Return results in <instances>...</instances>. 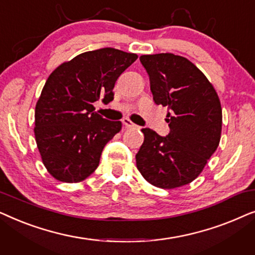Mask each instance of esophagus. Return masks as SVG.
<instances>
[{
  "mask_svg": "<svg viewBox=\"0 0 255 255\" xmlns=\"http://www.w3.org/2000/svg\"><path fill=\"white\" fill-rule=\"evenodd\" d=\"M122 123H123V125L127 128H138L137 125H135L134 123H132V122L128 120V118H123L122 120Z\"/></svg>",
  "mask_w": 255,
  "mask_h": 255,
  "instance_id": "1",
  "label": "esophagus"
}]
</instances>
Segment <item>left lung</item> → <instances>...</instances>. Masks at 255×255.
Returning <instances> with one entry per match:
<instances>
[{
	"label": "left lung",
	"instance_id": "1",
	"mask_svg": "<svg viewBox=\"0 0 255 255\" xmlns=\"http://www.w3.org/2000/svg\"><path fill=\"white\" fill-rule=\"evenodd\" d=\"M155 104L167 107L169 133L142 128L144 142L135 154L144 179L162 189L196 179L219 145L221 101L214 86L188 59L173 53L141 55Z\"/></svg>",
	"mask_w": 255,
	"mask_h": 255
}]
</instances>
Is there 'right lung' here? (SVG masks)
<instances>
[{
	"mask_svg": "<svg viewBox=\"0 0 255 255\" xmlns=\"http://www.w3.org/2000/svg\"><path fill=\"white\" fill-rule=\"evenodd\" d=\"M134 53L106 47L66 61L48 76L34 110V137L47 172L61 182L87 179L107 142L122 128L95 113L94 102L114 100L118 76L137 60Z\"/></svg>",
	"mask_w": 255,
	"mask_h": 255,
	"instance_id": "add662e5",
	"label": "right lung"
}]
</instances>
